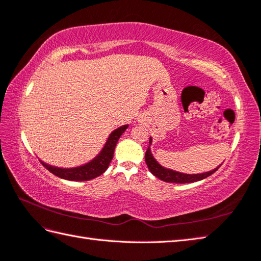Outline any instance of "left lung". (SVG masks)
<instances>
[{
    "mask_svg": "<svg viewBox=\"0 0 261 261\" xmlns=\"http://www.w3.org/2000/svg\"><path fill=\"white\" fill-rule=\"evenodd\" d=\"M151 144H152V138H149V147H148V149L146 151V155H145V161H146V164L149 168L150 173L154 176L158 177L160 180L162 181H165L168 183H192V182H197V181H200L203 180V178L208 177L209 175H212L214 172H216L219 166L214 168L212 171H208V172H203V173H197V174H187V173H182V172H177L174 170H171V168H167L164 167L163 165H161L160 163L157 162L156 158L152 156L151 154Z\"/></svg>",
    "mask_w": 261,
    "mask_h": 261,
    "instance_id": "8db88e82",
    "label": "left lung"
}]
</instances>
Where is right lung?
Masks as SVG:
<instances>
[{"label": "right lung", "instance_id": "add662e5", "mask_svg": "<svg viewBox=\"0 0 261 261\" xmlns=\"http://www.w3.org/2000/svg\"><path fill=\"white\" fill-rule=\"evenodd\" d=\"M127 126H129V124H124L112 131L109 138H107L104 147L101 148V150L93 158V160L85 163L83 165H79L75 167H59V166L49 165L43 161H40V163H42V164L47 168L50 173H53L54 175L59 176L61 178H64V180H69V181L93 180V178L103 174V173L107 170L111 161L113 160L114 149L117 141H119L122 134H123V132L127 129Z\"/></svg>", "mask_w": 261, "mask_h": 261}]
</instances>
